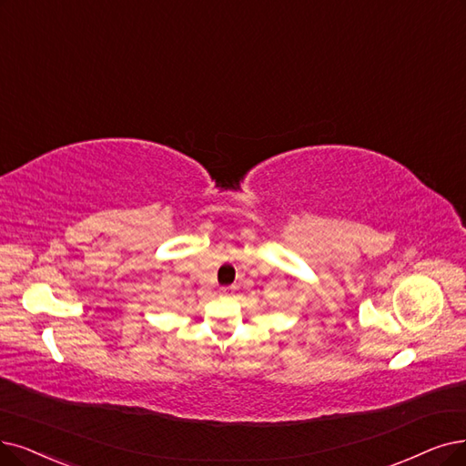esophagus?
I'll return each instance as SVG.
<instances>
[{
	"label": "esophagus",
	"instance_id": "esophagus-1",
	"mask_svg": "<svg viewBox=\"0 0 466 466\" xmlns=\"http://www.w3.org/2000/svg\"><path fill=\"white\" fill-rule=\"evenodd\" d=\"M229 290H231V287H221V292H223V294H228Z\"/></svg>",
	"mask_w": 466,
	"mask_h": 466
}]
</instances>
